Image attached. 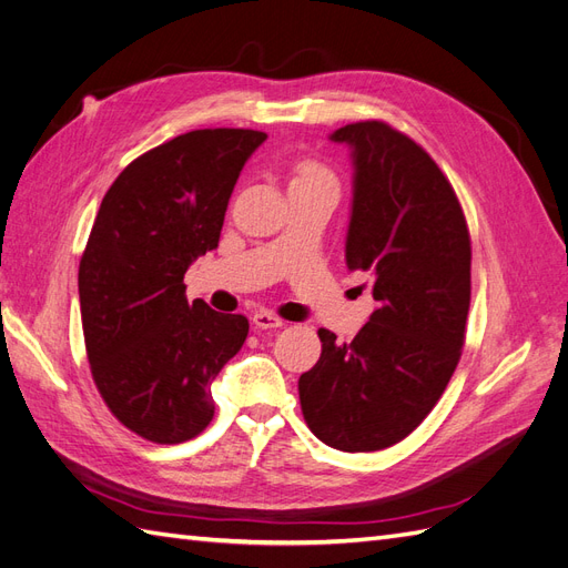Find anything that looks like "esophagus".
Masks as SVG:
<instances>
[{"label": "esophagus", "mask_w": 568, "mask_h": 568, "mask_svg": "<svg viewBox=\"0 0 568 568\" xmlns=\"http://www.w3.org/2000/svg\"><path fill=\"white\" fill-rule=\"evenodd\" d=\"M253 324L257 329H277V326H284V320L272 311H257L253 315Z\"/></svg>", "instance_id": "34e87169"}]
</instances>
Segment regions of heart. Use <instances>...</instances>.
Returning <instances> with one entry per match:
<instances>
[{
  "mask_svg": "<svg viewBox=\"0 0 568 568\" xmlns=\"http://www.w3.org/2000/svg\"><path fill=\"white\" fill-rule=\"evenodd\" d=\"M317 182H336L332 168H326L322 161L313 156H303L291 165V186L317 184Z\"/></svg>",
  "mask_w": 568,
  "mask_h": 568,
  "instance_id": "heart-1",
  "label": "heart"
}]
</instances>
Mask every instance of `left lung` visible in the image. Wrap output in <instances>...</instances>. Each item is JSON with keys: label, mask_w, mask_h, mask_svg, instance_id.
Returning a JSON list of instances; mask_svg holds the SVG:
<instances>
[{"label": "left lung", "mask_w": 568, "mask_h": 568, "mask_svg": "<svg viewBox=\"0 0 568 568\" xmlns=\"http://www.w3.org/2000/svg\"><path fill=\"white\" fill-rule=\"evenodd\" d=\"M353 149L351 270L372 280L376 311L351 343L320 329L322 355L301 374L311 432L343 453L407 438L436 407L462 357L471 301V236L450 180L384 120L332 134Z\"/></svg>", "instance_id": "8db88e82"}]
</instances>
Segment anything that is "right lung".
Listing matches in <instances>:
<instances>
[{"mask_svg": "<svg viewBox=\"0 0 568 568\" xmlns=\"http://www.w3.org/2000/svg\"><path fill=\"white\" fill-rule=\"evenodd\" d=\"M261 130L184 132L134 159L106 192L80 257L92 379L111 415L151 443L199 436L211 384L248 336L244 315L186 301L184 272L217 248L232 189Z\"/></svg>", "mask_w": 568, "mask_h": 568, "instance_id": "obj_1", "label": "right lung"}]
</instances>
